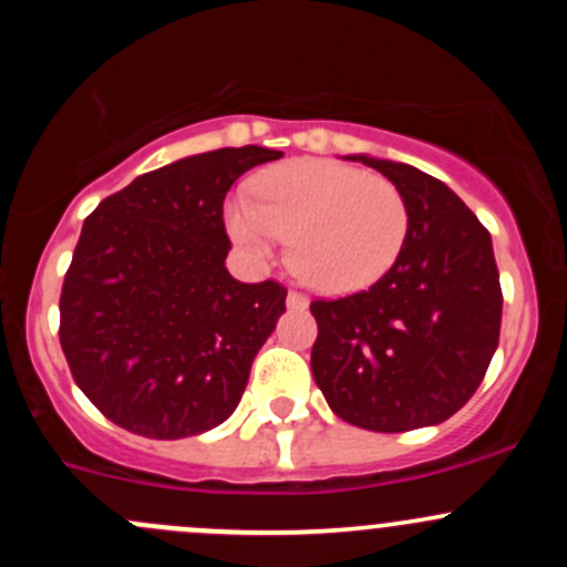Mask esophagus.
Wrapping results in <instances>:
<instances>
[{
    "label": "esophagus",
    "mask_w": 567,
    "mask_h": 567,
    "mask_svg": "<svg viewBox=\"0 0 567 567\" xmlns=\"http://www.w3.org/2000/svg\"><path fill=\"white\" fill-rule=\"evenodd\" d=\"M288 307H290V310H307V307H310V301H307V296L299 293V290H290Z\"/></svg>",
    "instance_id": "1"
}]
</instances>
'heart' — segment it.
<instances>
[{"mask_svg": "<svg viewBox=\"0 0 567 567\" xmlns=\"http://www.w3.org/2000/svg\"><path fill=\"white\" fill-rule=\"evenodd\" d=\"M227 233L249 257L271 260L290 238V266L320 293L348 296L384 279L409 238L403 192L329 158L282 164L255 181V203L233 197Z\"/></svg>", "mask_w": 567, "mask_h": 567, "instance_id": "obj_1", "label": "heart"}]
</instances>
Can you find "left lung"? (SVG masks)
I'll return each mask as SVG.
<instances>
[{"instance_id": "left-lung-1", "label": "left lung", "mask_w": 567, "mask_h": 567, "mask_svg": "<svg viewBox=\"0 0 567 567\" xmlns=\"http://www.w3.org/2000/svg\"><path fill=\"white\" fill-rule=\"evenodd\" d=\"M390 177L409 238L384 279L312 301V375L340 420L375 433L439 425L472 398L499 346L502 288L491 236L466 203L422 169L348 156Z\"/></svg>"}]
</instances>
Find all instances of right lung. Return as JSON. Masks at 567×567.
<instances>
[{
    "label": "right lung",
    "mask_w": 567,
    "mask_h": 567,
    "mask_svg": "<svg viewBox=\"0 0 567 567\" xmlns=\"http://www.w3.org/2000/svg\"><path fill=\"white\" fill-rule=\"evenodd\" d=\"M277 158L257 145L181 158L84 219L60 296V346L114 425L186 439L236 411L288 290L230 277L221 208L238 177Z\"/></svg>",
    "instance_id": "right-lung-1"
}]
</instances>
